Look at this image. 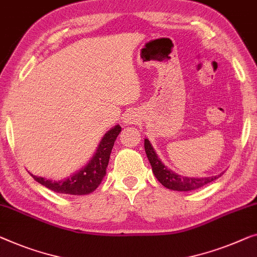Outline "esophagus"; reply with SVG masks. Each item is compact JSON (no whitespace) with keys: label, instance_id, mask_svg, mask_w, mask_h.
I'll return each mask as SVG.
<instances>
[{"label":"esophagus","instance_id":"obj_1","mask_svg":"<svg viewBox=\"0 0 257 257\" xmlns=\"http://www.w3.org/2000/svg\"><path fill=\"white\" fill-rule=\"evenodd\" d=\"M131 120H132V119H131V118H127V119H126V120H125V122H126V124H130V122H131Z\"/></svg>","mask_w":257,"mask_h":257}]
</instances>
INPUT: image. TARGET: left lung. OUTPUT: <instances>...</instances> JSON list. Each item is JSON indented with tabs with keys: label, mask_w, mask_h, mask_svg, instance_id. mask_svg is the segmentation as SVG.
<instances>
[{
	"label": "left lung",
	"mask_w": 257,
	"mask_h": 257,
	"mask_svg": "<svg viewBox=\"0 0 257 257\" xmlns=\"http://www.w3.org/2000/svg\"><path fill=\"white\" fill-rule=\"evenodd\" d=\"M145 152L152 166V170L158 181L161 183L163 187L170 190L175 191H191L195 189L202 188L204 185L211 183L212 181H215L217 178L221 176V174L215 175V176L210 177H188L183 176V175H178L173 172L170 168L163 165L161 160L156 154L153 146H152L151 141L148 139H145Z\"/></svg>",
	"instance_id": "1"
}]
</instances>
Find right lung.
Returning a JSON list of instances; mask_svg holds the SVG:
<instances>
[{
	"instance_id": "1",
	"label": "right lung",
	"mask_w": 257,
	"mask_h": 257,
	"mask_svg": "<svg viewBox=\"0 0 257 257\" xmlns=\"http://www.w3.org/2000/svg\"><path fill=\"white\" fill-rule=\"evenodd\" d=\"M120 131L121 127L119 125H114L112 128H110L102 138L101 143L97 146V150L92 155L90 161L68 177L53 181L51 178L36 176L31 173L30 175L35 178V181L54 192L75 196L91 193L97 189L104 176H105L111 151H112L114 141H116Z\"/></svg>"
}]
</instances>
